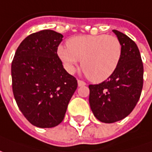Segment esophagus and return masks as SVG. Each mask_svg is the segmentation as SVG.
Segmentation results:
<instances>
[{
  "mask_svg": "<svg viewBox=\"0 0 152 152\" xmlns=\"http://www.w3.org/2000/svg\"><path fill=\"white\" fill-rule=\"evenodd\" d=\"M77 85H78V87H83V86L86 85V83H84L83 81L77 80Z\"/></svg>",
  "mask_w": 152,
  "mask_h": 152,
  "instance_id": "esophagus-1",
  "label": "esophagus"
}]
</instances>
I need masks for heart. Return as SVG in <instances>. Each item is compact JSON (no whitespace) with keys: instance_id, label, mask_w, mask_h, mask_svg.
<instances>
[{"instance_id":"b5f03b06","label":"heart","mask_w":152,"mask_h":152,"mask_svg":"<svg viewBox=\"0 0 152 152\" xmlns=\"http://www.w3.org/2000/svg\"><path fill=\"white\" fill-rule=\"evenodd\" d=\"M66 44L67 47L57 48V55L65 69L73 73L82 60V69L94 83L108 79L120 62L121 44L114 35H77L69 39Z\"/></svg>"}]
</instances>
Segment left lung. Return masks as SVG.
Masks as SVG:
<instances>
[{"label": "left lung", "instance_id": "1", "mask_svg": "<svg viewBox=\"0 0 152 152\" xmlns=\"http://www.w3.org/2000/svg\"><path fill=\"white\" fill-rule=\"evenodd\" d=\"M121 44L117 69L107 80L89 85V103L94 116L104 123L124 119L137 104L143 85V65L137 44L127 35L113 30Z\"/></svg>", "mask_w": 152, "mask_h": 152}]
</instances>
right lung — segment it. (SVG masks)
Returning <instances> with one entry per match:
<instances>
[{
    "mask_svg": "<svg viewBox=\"0 0 152 152\" xmlns=\"http://www.w3.org/2000/svg\"><path fill=\"white\" fill-rule=\"evenodd\" d=\"M63 35L43 30L24 39L11 65L12 87L20 111L33 126L52 128L64 119L77 89L57 55Z\"/></svg>",
    "mask_w": 152,
    "mask_h": 152,
    "instance_id": "obj_1",
    "label": "right lung"
}]
</instances>
